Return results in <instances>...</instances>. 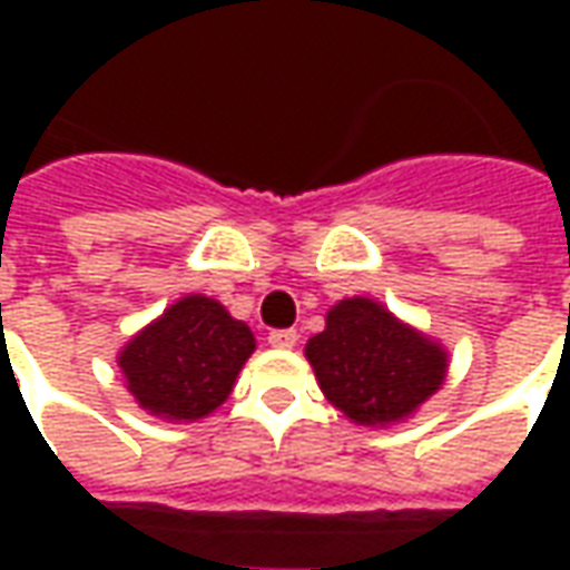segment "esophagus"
I'll return each instance as SVG.
<instances>
[{"label":"esophagus","mask_w":570,"mask_h":570,"mask_svg":"<svg viewBox=\"0 0 570 570\" xmlns=\"http://www.w3.org/2000/svg\"><path fill=\"white\" fill-rule=\"evenodd\" d=\"M296 330H272V333H268V345L272 347H296Z\"/></svg>","instance_id":"34e87169"}]
</instances>
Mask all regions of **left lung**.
<instances>
[{
  "label": "left lung",
  "instance_id": "left-lung-1",
  "mask_svg": "<svg viewBox=\"0 0 570 570\" xmlns=\"http://www.w3.org/2000/svg\"><path fill=\"white\" fill-rule=\"evenodd\" d=\"M330 403L357 424H387L440 391L445 354L372 298H345L305 347Z\"/></svg>",
  "mask_w": 570,
  "mask_h": 570
}]
</instances>
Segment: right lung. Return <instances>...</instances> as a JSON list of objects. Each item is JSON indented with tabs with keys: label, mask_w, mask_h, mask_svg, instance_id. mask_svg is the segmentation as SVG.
Segmentation results:
<instances>
[{
	"label": "right lung",
	"mask_w": 570,
	"mask_h": 570,
	"mask_svg": "<svg viewBox=\"0 0 570 570\" xmlns=\"http://www.w3.org/2000/svg\"><path fill=\"white\" fill-rule=\"evenodd\" d=\"M256 338L247 323L207 296H186L130 342L118 366L128 391L151 415L195 421L232 394Z\"/></svg>",
	"instance_id": "obj_1"
}]
</instances>
